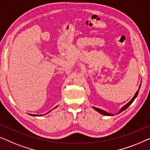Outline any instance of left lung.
<instances>
[{"instance_id":"left-lung-1","label":"left lung","mask_w":150,"mask_h":150,"mask_svg":"<svg viewBox=\"0 0 150 150\" xmlns=\"http://www.w3.org/2000/svg\"><path fill=\"white\" fill-rule=\"evenodd\" d=\"M140 87H141V85L139 86V88H140ZM139 89L138 90V91H137V92H136V93H135V94H134V97H133V98H132V100H130L129 103H128L127 104H126V105H124V106L123 107H122V108L121 109H120V111L119 112H118V113H121L122 111H124V110H125V109H127L128 107H129L130 105L132 104V103L133 102L134 99L136 98V97L137 96V95H138V93H139ZM93 108H94V109H95L96 111H98V112H99V113H101V114H103V115H113V114H111V113H107V112H106V111H105L102 110V109H98V108H96V107H93Z\"/></svg>"}]
</instances>
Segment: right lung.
Segmentation results:
<instances>
[{"instance_id":"1","label":"right lung","mask_w":150,"mask_h":150,"mask_svg":"<svg viewBox=\"0 0 150 150\" xmlns=\"http://www.w3.org/2000/svg\"><path fill=\"white\" fill-rule=\"evenodd\" d=\"M31 115H33V116H41L42 115H33V114H30Z\"/></svg>"}]
</instances>
